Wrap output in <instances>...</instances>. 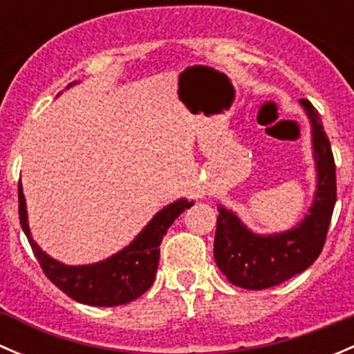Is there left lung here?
Returning a JSON list of instances; mask_svg holds the SVG:
<instances>
[{
  "label": "left lung",
  "mask_w": 354,
  "mask_h": 354,
  "mask_svg": "<svg viewBox=\"0 0 354 354\" xmlns=\"http://www.w3.org/2000/svg\"><path fill=\"white\" fill-rule=\"evenodd\" d=\"M312 124L317 190L308 214L291 230L274 234L250 231L234 212L219 205L214 259L234 286L266 289L308 269L322 252L335 205V164L329 137L312 102L299 99Z\"/></svg>",
  "instance_id": "1"
}]
</instances>
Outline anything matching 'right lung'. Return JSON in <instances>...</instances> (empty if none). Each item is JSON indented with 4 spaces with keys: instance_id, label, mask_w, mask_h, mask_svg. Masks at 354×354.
Listing matches in <instances>:
<instances>
[{
    "instance_id": "add662e5",
    "label": "right lung",
    "mask_w": 354,
    "mask_h": 354,
    "mask_svg": "<svg viewBox=\"0 0 354 354\" xmlns=\"http://www.w3.org/2000/svg\"><path fill=\"white\" fill-rule=\"evenodd\" d=\"M68 87H71V84ZM192 205L194 202L180 198L160 209L127 248L120 250L102 262L88 266H65L42 252L32 240L22 185H19L20 226L32 246L35 259L41 263L42 272L56 288L62 289L75 301L92 306L127 305L152 286L160 257V241L176 217Z\"/></svg>"
}]
</instances>
